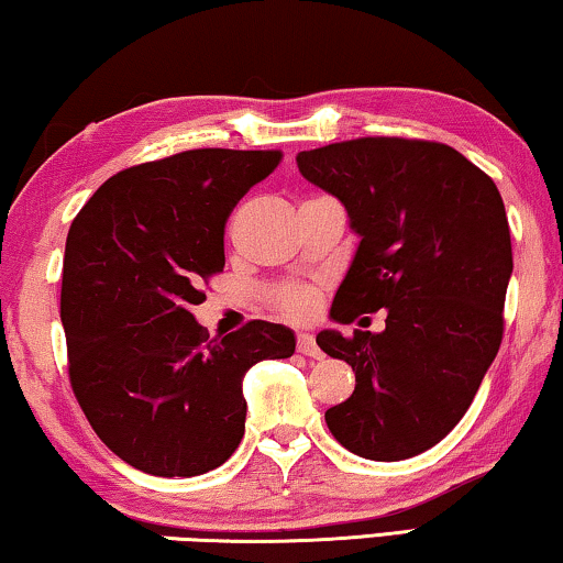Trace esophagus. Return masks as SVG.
Wrapping results in <instances>:
<instances>
[{
  "mask_svg": "<svg viewBox=\"0 0 563 563\" xmlns=\"http://www.w3.org/2000/svg\"><path fill=\"white\" fill-rule=\"evenodd\" d=\"M297 351L302 353V356H310V358H322V351L318 341L310 333H299L297 335Z\"/></svg>",
  "mask_w": 563,
  "mask_h": 563,
  "instance_id": "obj_1",
  "label": "esophagus"
}]
</instances>
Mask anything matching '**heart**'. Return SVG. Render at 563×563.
Listing matches in <instances>:
<instances>
[{
  "label": "heart",
  "mask_w": 563,
  "mask_h": 563,
  "mask_svg": "<svg viewBox=\"0 0 563 563\" xmlns=\"http://www.w3.org/2000/svg\"><path fill=\"white\" fill-rule=\"evenodd\" d=\"M272 305L282 318L307 320L312 318L320 305V289L310 284H282L272 291Z\"/></svg>",
  "instance_id": "1"
}]
</instances>
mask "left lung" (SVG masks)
Listing matches in <instances>:
<instances>
[{
	"instance_id": "obj_1",
	"label": "left lung",
	"mask_w": 563,
	"mask_h": 563,
	"mask_svg": "<svg viewBox=\"0 0 563 563\" xmlns=\"http://www.w3.org/2000/svg\"><path fill=\"white\" fill-rule=\"evenodd\" d=\"M297 166L341 199L361 235L333 320L387 310L384 333L318 335L356 372L353 395L325 412L330 433L372 461L418 456L464 418L503 343L512 274L503 197L456 148L420 137L330 143Z\"/></svg>"
}]
</instances>
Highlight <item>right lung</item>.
Here are the masks:
<instances>
[{"label":"right lung","instance_id":"add662e5","mask_svg":"<svg viewBox=\"0 0 563 563\" xmlns=\"http://www.w3.org/2000/svg\"><path fill=\"white\" fill-rule=\"evenodd\" d=\"M279 161V151L195 148L130 166L68 230V379L99 441L145 474L225 464L245 430V372L295 353L284 325L251 320L210 338L189 312L225 266L230 212Z\"/></svg>","mask_w":563,"mask_h":563}]
</instances>
